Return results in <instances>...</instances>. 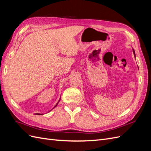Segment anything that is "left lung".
Wrapping results in <instances>:
<instances>
[{
	"label": "left lung",
	"mask_w": 151,
	"mask_h": 151,
	"mask_svg": "<svg viewBox=\"0 0 151 151\" xmlns=\"http://www.w3.org/2000/svg\"><path fill=\"white\" fill-rule=\"evenodd\" d=\"M133 52H134V55H135V52H134V50H133Z\"/></svg>",
	"instance_id": "1"
}]
</instances>
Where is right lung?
<instances>
[{
	"label": "right lung",
	"instance_id": "right-lung-1",
	"mask_svg": "<svg viewBox=\"0 0 151 151\" xmlns=\"http://www.w3.org/2000/svg\"><path fill=\"white\" fill-rule=\"evenodd\" d=\"M59 101H60V100H59ZM57 104H56V106H57ZM55 107H54V108H55ZM37 115H40V114H38V113H37Z\"/></svg>",
	"mask_w": 151,
	"mask_h": 151
}]
</instances>
